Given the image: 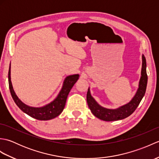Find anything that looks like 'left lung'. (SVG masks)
<instances>
[{"label": "left lung", "instance_id": "8db88e82", "mask_svg": "<svg viewBox=\"0 0 159 159\" xmlns=\"http://www.w3.org/2000/svg\"><path fill=\"white\" fill-rule=\"evenodd\" d=\"M148 83L146 72V60L142 55V67H141V77L139 82V87L136 93L129 102L121 106L117 109H108L103 107L98 103L91 95L89 87L87 93V102L92 113L98 119L104 121H111L123 120L133 113L139 106L140 102L145 95Z\"/></svg>", "mask_w": 159, "mask_h": 159}]
</instances>
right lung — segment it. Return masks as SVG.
Instances as JSON below:
<instances>
[{"instance_id":"1","label":"right lung","mask_w":159,"mask_h":159,"mask_svg":"<svg viewBox=\"0 0 159 159\" xmlns=\"http://www.w3.org/2000/svg\"><path fill=\"white\" fill-rule=\"evenodd\" d=\"M79 79V74H78L66 76L63 81L61 89L57 96L52 102L43 107H34L26 105V104L22 102L19 98L17 96L14 90H13L11 80V63H10L8 72L9 90L10 92H11L12 98L14 100L16 105L24 113L38 120H52L53 118L59 116L61 113L64 107H65L67 96H68L71 89L72 88V87Z\"/></svg>"}]
</instances>
